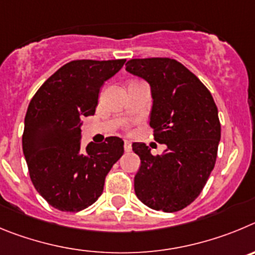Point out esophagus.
<instances>
[{
    "label": "esophagus",
    "instance_id": "34e87169",
    "mask_svg": "<svg viewBox=\"0 0 255 255\" xmlns=\"http://www.w3.org/2000/svg\"><path fill=\"white\" fill-rule=\"evenodd\" d=\"M132 150V143H130L129 141H127V139H126L125 141V151L126 152H128V151H130Z\"/></svg>",
    "mask_w": 255,
    "mask_h": 255
}]
</instances>
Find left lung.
Returning a JSON list of instances; mask_svg holds the SVG:
<instances>
[{
  "label": "left lung",
  "mask_w": 255,
  "mask_h": 255,
  "mask_svg": "<svg viewBox=\"0 0 255 255\" xmlns=\"http://www.w3.org/2000/svg\"><path fill=\"white\" fill-rule=\"evenodd\" d=\"M126 70L150 84L153 138L166 144L157 156L142 142L132 144L141 159L134 192L152 210L176 212L199 196L215 167L219 111L208 89L175 59H130Z\"/></svg>",
  "instance_id": "left-lung-1"
}]
</instances>
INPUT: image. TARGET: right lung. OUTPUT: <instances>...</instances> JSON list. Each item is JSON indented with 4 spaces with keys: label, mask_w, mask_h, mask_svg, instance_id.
<instances>
[{
    "label": "right lung",
    "mask_w": 255,
    "mask_h": 255,
    "mask_svg": "<svg viewBox=\"0 0 255 255\" xmlns=\"http://www.w3.org/2000/svg\"><path fill=\"white\" fill-rule=\"evenodd\" d=\"M125 62H68L39 88L27 107L22 133L27 169L38 193L57 210L79 212L93 205L125 152L119 137L81 148V119L94 116L100 88Z\"/></svg>",
    "instance_id": "1"
}]
</instances>
